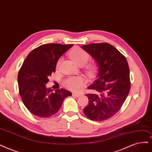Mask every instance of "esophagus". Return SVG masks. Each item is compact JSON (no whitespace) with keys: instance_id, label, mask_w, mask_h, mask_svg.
Returning a JSON list of instances; mask_svg holds the SVG:
<instances>
[{"instance_id":"obj_1","label":"esophagus","mask_w":152,"mask_h":152,"mask_svg":"<svg viewBox=\"0 0 152 152\" xmlns=\"http://www.w3.org/2000/svg\"><path fill=\"white\" fill-rule=\"evenodd\" d=\"M72 96H75V97H79L81 96V94L79 93H72Z\"/></svg>"}]
</instances>
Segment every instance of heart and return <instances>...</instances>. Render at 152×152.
Segmentation results:
<instances>
[{"label": "heart", "instance_id": "b5f03b06", "mask_svg": "<svg viewBox=\"0 0 152 152\" xmlns=\"http://www.w3.org/2000/svg\"><path fill=\"white\" fill-rule=\"evenodd\" d=\"M70 58L75 63L80 66L85 65L90 59V55L85 50L81 48H75L69 54ZM61 59H59L57 63V67H59L61 63ZM95 69L94 65H89L86 67L87 72L89 74H92ZM63 86L67 89L73 91H77L85 84V80L82 77L71 76L65 79L63 82Z\"/></svg>", "mask_w": 152, "mask_h": 152}]
</instances>
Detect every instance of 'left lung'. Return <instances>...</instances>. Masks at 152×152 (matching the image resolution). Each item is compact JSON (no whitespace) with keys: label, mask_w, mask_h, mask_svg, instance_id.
<instances>
[{"label":"left lung","mask_w":152,"mask_h":152,"mask_svg":"<svg viewBox=\"0 0 152 152\" xmlns=\"http://www.w3.org/2000/svg\"><path fill=\"white\" fill-rule=\"evenodd\" d=\"M96 60L98 72L86 94L89 103L83 109L91 120L102 121L110 118L124 103L131 87L127 60L118 50L106 43H93L81 47Z\"/></svg>","instance_id":"1"}]
</instances>
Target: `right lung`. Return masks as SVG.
<instances>
[{
    "instance_id": "right-lung-1",
    "label": "right lung",
    "mask_w": 152,
    "mask_h": 152,
    "mask_svg": "<svg viewBox=\"0 0 152 152\" xmlns=\"http://www.w3.org/2000/svg\"><path fill=\"white\" fill-rule=\"evenodd\" d=\"M73 46L57 43L42 44L27 55L18 72L19 91L24 104L32 114L49 118L60 109L63 100L71 96L64 89L54 92L46 88L48 77L56 71L59 58Z\"/></svg>"
}]
</instances>
